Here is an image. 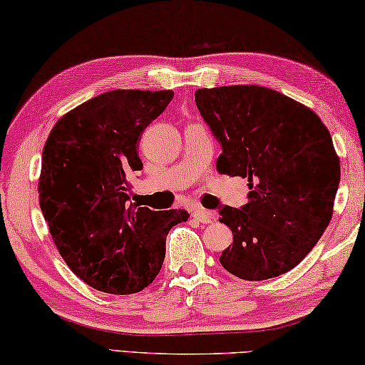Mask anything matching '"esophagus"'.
Returning a JSON list of instances; mask_svg holds the SVG:
<instances>
[{
    "label": "esophagus",
    "instance_id": "obj_1",
    "mask_svg": "<svg viewBox=\"0 0 365 365\" xmlns=\"http://www.w3.org/2000/svg\"><path fill=\"white\" fill-rule=\"evenodd\" d=\"M192 217H194V220H197V222H200V223H212L215 220L213 213L208 210H204V208H197V210H194Z\"/></svg>",
    "mask_w": 365,
    "mask_h": 365
}]
</instances>
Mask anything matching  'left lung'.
<instances>
[{"instance_id":"8db88e82","label":"left lung","mask_w":365,"mask_h":365,"mask_svg":"<svg viewBox=\"0 0 365 365\" xmlns=\"http://www.w3.org/2000/svg\"><path fill=\"white\" fill-rule=\"evenodd\" d=\"M195 105L222 143V175L249 181V202L225 205L232 246L220 264L247 282L294 268L324 235L339 184L331 135L299 101L260 86L199 88Z\"/></svg>"}]
</instances>
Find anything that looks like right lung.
<instances>
[{
    "mask_svg": "<svg viewBox=\"0 0 365 365\" xmlns=\"http://www.w3.org/2000/svg\"><path fill=\"white\" fill-rule=\"evenodd\" d=\"M173 91H111L58 119L41 153L40 208L59 254L82 282L134 294L160 272L166 236L186 210L153 212L129 202L142 170L140 135Z\"/></svg>",
    "mask_w": 365,
    "mask_h": 365,
    "instance_id": "add662e5",
    "label": "right lung"
}]
</instances>
